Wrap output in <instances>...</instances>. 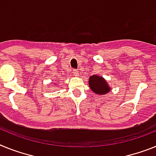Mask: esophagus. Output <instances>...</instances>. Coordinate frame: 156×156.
Segmentation results:
<instances>
[{
  "mask_svg": "<svg viewBox=\"0 0 156 156\" xmlns=\"http://www.w3.org/2000/svg\"><path fill=\"white\" fill-rule=\"evenodd\" d=\"M73 75L76 76H79V73H78V71H77V69H73Z\"/></svg>",
  "mask_w": 156,
  "mask_h": 156,
  "instance_id": "1",
  "label": "esophagus"
}]
</instances>
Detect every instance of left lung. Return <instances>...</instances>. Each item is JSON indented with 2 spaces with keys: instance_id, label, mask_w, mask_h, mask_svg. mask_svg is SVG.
<instances>
[{
  "instance_id": "obj_1",
  "label": "left lung",
  "mask_w": 156,
  "mask_h": 156,
  "mask_svg": "<svg viewBox=\"0 0 156 156\" xmlns=\"http://www.w3.org/2000/svg\"><path fill=\"white\" fill-rule=\"evenodd\" d=\"M89 86L91 89L98 94H105L110 91V87L102 77L91 76L89 79Z\"/></svg>"
}]
</instances>
